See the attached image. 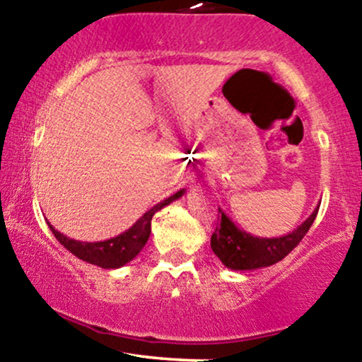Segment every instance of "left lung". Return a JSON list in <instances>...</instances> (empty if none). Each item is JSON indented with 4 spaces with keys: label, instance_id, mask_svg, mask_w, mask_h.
Instances as JSON below:
<instances>
[{
    "label": "left lung",
    "instance_id": "1",
    "mask_svg": "<svg viewBox=\"0 0 362 362\" xmlns=\"http://www.w3.org/2000/svg\"><path fill=\"white\" fill-rule=\"evenodd\" d=\"M318 209L320 205L313 210V214L298 229L286 235H280V238L251 235L241 227L235 226L222 212V209H218L221 224L215 227V233L210 239V246H212V251L217 255L218 259L230 270H257L263 269V267H270L286 258L301 243V239L313 226Z\"/></svg>",
    "mask_w": 362,
    "mask_h": 362
}]
</instances>
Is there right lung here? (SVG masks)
<instances>
[{"mask_svg": "<svg viewBox=\"0 0 362 362\" xmlns=\"http://www.w3.org/2000/svg\"><path fill=\"white\" fill-rule=\"evenodd\" d=\"M185 194V189H180L173 194V197L165 198L157 205H153L152 209L147 210L140 218L129 227L128 230H124L123 234L116 235V238L105 239V241L99 243H85V241H75V239L66 238L64 234H61L59 230H56L49 222V229L52 234L56 235V239L66 247L70 253L75 255L76 258L83 259V262L92 263V265L100 267V269H119V267L127 265L128 262H132L133 258L144 250V246L147 245L150 238V226H152V217L156 212H159L160 209H164L165 205L173 203L177 198H181Z\"/></svg>", "mask_w": 362, "mask_h": 362, "instance_id": "add662e5", "label": "right lung"}]
</instances>
